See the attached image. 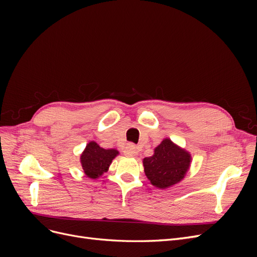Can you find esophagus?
Wrapping results in <instances>:
<instances>
[{"mask_svg":"<svg viewBox=\"0 0 257 257\" xmlns=\"http://www.w3.org/2000/svg\"><path fill=\"white\" fill-rule=\"evenodd\" d=\"M137 153H138L137 148L133 145L127 146L125 149H124V154H125L126 157H135V155H137Z\"/></svg>","mask_w":257,"mask_h":257,"instance_id":"obj_1","label":"esophagus"}]
</instances>
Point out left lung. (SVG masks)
Returning a JSON list of instances; mask_svg holds the SVG:
<instances>
[{
    "label": "left lung",
    "instance_id": "left-lung-1",
    "mask_svg": "<svg viewBox=\"0 0 257 257\" xmlns=\"http://www.w3.org/2000/svg\"><path fill=\"white\" fill-rule=\"evenodd\" d=\"M191 155L169 139L154 149L152 157L144 159L145 174L159 189H166L183 179L190 166Z\"/></svg>",
    "mask_w": 257,
    "mask_h": 257
}]
</instances>
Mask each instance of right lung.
Instances as JSON below:
<instances>
[{
    "mask_svg": "<svg viewBox=\"0 0 257 257\" xmlns=\"http://www.w3.org/2000/svg\"><path fill=\"white\" fill-rule=\"evenodd\" d=\"M118 153L114 149H103L94 142L89 143L80 157L84 174L91 179H96L102 176Z\"/></svg>",
    "mask_w": 257,
    "mask_h": 257,
    "instance_id": "obj_1",
    "label": "right lung"
}]
</instances>
